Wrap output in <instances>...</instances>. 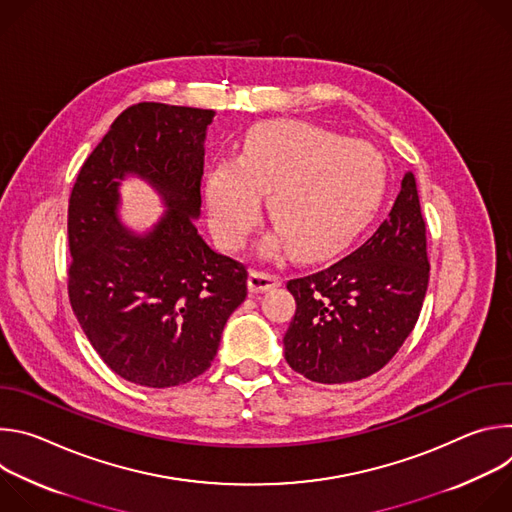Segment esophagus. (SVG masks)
<instances>
[{
    "mask_svg": "<svg viewBox=\"0 0 512 512\" xmlns=\"http://www.w3.org/2000/svg\"><path fill=\"white\" fill-rule=\"evenodd\" d=\"M281 283V277L273 275V273H267V271H261V269H251L249 271V289L251 291H267L271 287H277Z\"/></svg>",
    "mask_w": 512,
    "mask_h": 512,
    "instance_id": "esophagus-1",
    "label": "esophagus"
}]
</instances>
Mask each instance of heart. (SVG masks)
<instances>
[{
	"label": "heart",
	"mask_w": 512,
	"mask_h": 512,
	"mask_svg": "<svg viewBox=\"0 0 512 512\" xmlns=\"http://www.w3.org/2000/svg\"><path fill=\"white\" fill-rule=\"evenodd\" d=\"M387 166L371 143L344 139L300 121H269L247 131L233 160L204 176L214 237L239 249L259 221H267L289 255L320 259L338 249L379 208Z\"/></svg>",
	"instance_id": "obj_1"
}]
</instances>
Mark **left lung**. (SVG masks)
<instances>
[{"label":"left lung","instance_id":"obj_1","mask_svg":"<svg viewBox=\"0 0 512 512\" xmlns=\"http://www.w3.org/2000/svg\"><path fill=\"white\" fill-rule=\"evenodd\" d=\"M427 281L425 221L415 176L407 172L389 218L367 243L287 281L298 304L283 336L287 364L324 385L375 375L415 328Z\"/></svg>","mask_w":512,"mask_h":512}]
</instances>
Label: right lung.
<instances>
[{
    "label": "right lung",
    "instance_id": "add662e5",
    "mask_svg": "<svg viewBox=\"0 0 512 512\" xmlns=\"http://www.w3.org/2000/svg\"><path fill=\"white\" fill-rule=\"evenodd\" d=\"M212 109L127 107L83 164L68 200V298L89 342L129 383L166 389L202 375L247 298L243 263L198 235L204 137ZM125 175L169 210L137 236L118 223Z\"/></svg>",
    "mask_w": 512,
    "mask_h": 512
}]
</instances>
